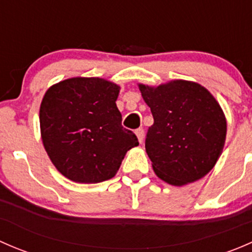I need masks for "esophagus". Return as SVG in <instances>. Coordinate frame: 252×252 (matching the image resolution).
<instances>
[{
    "mask_svg": "<svg viewBox=\"0 0 252 252\" xmlns=\"http://www.w3.org/2000/svg\"><path fill=\"white\" fill-rule=\"evenodd\" d=\"M135 134H136V138H138V140H139V142H142V140H144V135H145V133H144V129L142 128H139V129H136L135 130Z\"/></svg>",
    "mask_w": 252,
    "mask_h": 252,
    "instance_id": "esophagus-1",
    "label": "esophagus"
}]
</instances>
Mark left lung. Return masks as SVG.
<instances>
[{"label": "left lung", "instance_id": "1", "mask_svg": "<svg viewBox=\"0 0 252 252\" xmlns=\"http://www.w3.org/2000/svg\"><path fill=\"white\" fill-rule=\"evenodd\" d=\"M138 85L154 116L145 149L155 174L174 187L204 178L217 163L227 136L218 101L195 81Z\"/></svg>", "mask_w": 252, "mask_h": 252}]
</instances>
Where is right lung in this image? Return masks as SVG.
<instances>
[{
  "label": "right lung",
  "instance_id": "add662e5",
  "mask_svg": "<svg viewBox=\"0 0 252 252\" xmlns=\"http://www.w3.org/2000/svg\"><path fill=\"white\" fill-rule=\"evenodd\" d=\"M121 86L102 78L75 77L53 84L40 105L41 140L53 166L69 180L95 184L118 172L138 146L122 126L116 101Z\"/></svg>",
  "mask_w": 252,
  "mask_h": 252
}]
</instances>
